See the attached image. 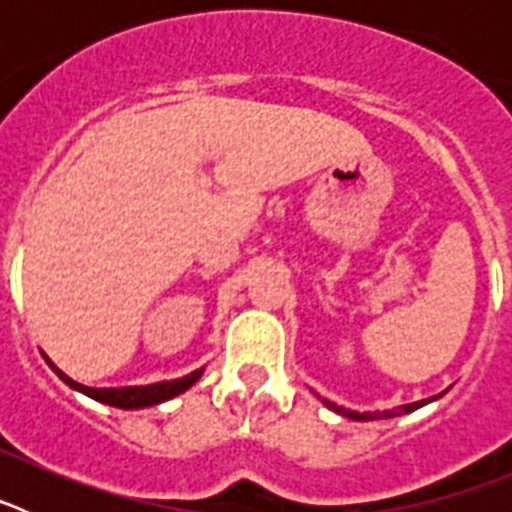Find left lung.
Here are the masks:
<instances>
[{
	"label": "left lung",
	"instance_id": "1",
	"mask_svg": "<svg viewBox=\"0 0 512 512\" xmlns=\"http://www.w3.org/2000/svg\"><path fill=\"white\" fill-rule=\"evenodd\" d=\"M438 397H441V395H438ZM323 402H325V408H330V410H333V413H338V415H346V418L377 420V418H392V415H400V413H413V410L423 408V405H428V402H431V400H420V402H410V405H402V408L397 410V413H392V410H384V413H354V410L338 408L336 402H328V400H323Z\"/></svg>",
	"mask_w": 512,
	"mask_h": 512
}]
</instances>
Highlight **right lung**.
<instances>
[{
  "label": "right lung",
  "instance_id": "obj_1",
  "mask_svg": "<svg viewBox=\"0 0 512 512\" xmlns=\"http://www.w3.org/2000/svg\"><path fill=\"white\" fill-rule=\"evenodd\" d=\"M48 364H51V369L58 374V377L63 379V382L69 384L71 390L84 392V395L92 397V400L104 402V405H112V408H122V410L151 408V405H158V402L171 400V397L182 395L184 390H189V387H192V384L202 377V369H197V372L187 374V377H182V379H171V382H156V384H146V387H117V390H94V387H87V384H79V382H74L71 377H66V374H63L61 369L53 364V361H48Z\"/></svg>",
  "mask_w": 512,
  "mask_h": 512
}]
</instances>
